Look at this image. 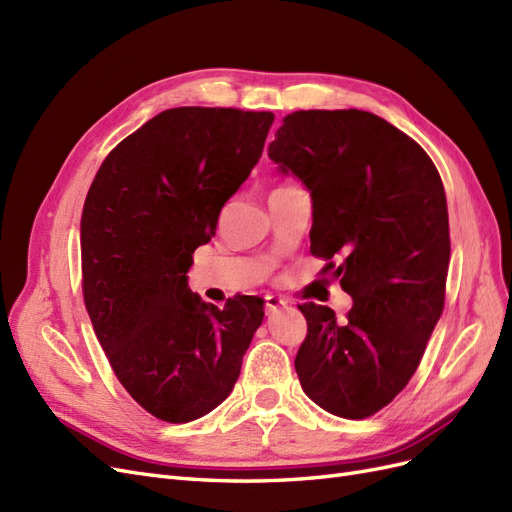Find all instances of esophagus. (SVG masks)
Segmentation results:
<instances>
[{"mask_svg": "<svg viewBox=\"0 0 512 512\" xmlns=\"http://www.w3.org/2000/svg\"><path fill=\"white\" fill-rule=\"evenodd\" d=\"M284 305H286V301L280 299V297H275V294H267V297H265V309H267V314L277 312V309L284 307Z\"/></svg>", "mask_w": 512, "mask_h": 512, "instance_id": "esophagus-1", "label": "esophagus"}]
</instances>
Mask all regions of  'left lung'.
I'll return each mask as SVG.
<instances>
[{
  "label": "left lung",
  "instance_id": "8db88e82",
  "mask_svg": "<svg viewBox=\"0 0 512 512\" xmlns=\"http://www.w3.org/2000/svg\"><path fill=\"white\" fill-rule=\"evenodd\" d=\"M269 158L312 196L309 247L342 258L333 275L354 301L344 324L331 307L299 305L303 391L335 416L376 414L410 382L444 309L451 239L442 179L421 145L356 108L284 117Z\"/></svg>",
  "mask_w": 512,
  "mask_h": 512
}]
</instances>
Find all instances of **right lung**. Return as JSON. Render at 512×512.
Wrapping results in <instances>:
<instances>
[{
	"label": "right lung",
	"instance_id": "1",
	"mask_svg": "<svg viewBox=\"0 0 512 512\" xmlns=\"http://www.w3.org/2000/svg\"><path fill=\"white\" fill-rule=\"evenodd\" d=\"M273 113L181 106L108 153L81 220L83 297L115 376L166 423H190L230 395L265 301L218 309L188 286L192 254L250 177Z\"/></svg>",
	"mask_w": 512,
	"mask_h": 512
}]
</instances>
